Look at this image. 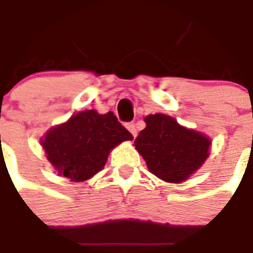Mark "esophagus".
Returning a JSON list of instances; mask_svg holds the SVG:
<instances>
[{
	"instance_id": "34e87169",
	"label": "esophagus",
	"mask_w": 253,
	"mask_h": 253,
	"mask_svg": "<svg viewBox=\"0 0 253 253\" xmlns=\"http://www.w3.org/2000/svg\"><path fill=\"white\" fill-rule=\"evenodd\" d=\"M126 129L129 130L130 133L133 135V137H136V135H137V130H136L135 124H133V123H128V124H126Z\"/></svg>"
}]
</instances>
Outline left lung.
Here are the masks:
<instances>
[{
	"label": "left lung",
	"instance_id": "8db88e82",
	"mask_svg": "<svg viewBox=\"0 0 253 253\" xmlns=\"http://www.w3.org/2000/svg\"><path fill=\"white\" fill-rule=\"evenodd\" d=\"M136 137V150L147 168L166 182H182L209 158L211 141L206 135L181 126L166 114H150Z\"/></svg>",
	"mask_w": 253,
	"mask_h": 253
}]
</instances>
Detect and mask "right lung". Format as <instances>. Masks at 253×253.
<instances>
[{"mask_svg": "<svg viewBox=\"0 0 253 253\" xmlns=\"http://www.w3.org/2000/svg\"><path fill=\"white\" fill-rule=\"evenodd\" d=\"M132 139L113 112L85 110L51 128L41 143L58 174L80 182L103 169L114 147Z\"/></svg>", "mask_w": 253, "mask_h": 253, "instance_id": "obj_1", "label": "right lung"}]
</instances>
